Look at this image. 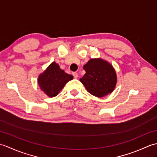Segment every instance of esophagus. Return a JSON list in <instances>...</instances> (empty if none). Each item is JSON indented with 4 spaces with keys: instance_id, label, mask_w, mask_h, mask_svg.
I'll use <instances>...</instances> for the list:
<instances>
[{
    "instance_id": "34e87169",
    "label": "esophagus",
    "mask_w": 157,
    "mask_h": 157,
    "mask_svg": "<svg viewBox=\"0 0 157 157\" xmlns=\"http://www.w3.org/2000/svg\"><path fill=\"white\" fill-rule=\"evenodd\" d=\"M72 75H73V77H74V78H78V73H76V72H73V73H72Z\"/></svg>"
}]
</instances>
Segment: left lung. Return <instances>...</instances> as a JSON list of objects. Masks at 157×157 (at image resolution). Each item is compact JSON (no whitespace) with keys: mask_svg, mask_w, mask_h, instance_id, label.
I'll return each mask as SVG.
<instances>
[{"mask_svg":"<svg viewBox=\"0 0 157 157\" xmlns=\"http://www.w3.org/2000/svg\"><path fill=\"white\" fill-rule=\"evenodd\" d=\"M83 68L86 73L79 81L92 95L102 98L114 90L117 77L111 63L101 58L91 59Z\"/></svg>","mask_w":157,"mask_h":157,"instance_id":"8db88e82","label":"left lung"}]
</instances>
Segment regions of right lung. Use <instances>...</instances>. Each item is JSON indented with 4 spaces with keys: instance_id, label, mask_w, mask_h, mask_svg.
Wrapping results in <instances>:
<instances>
[{
    "instance_id": "1",
    "label": "right lung",
    "mask_w": 157,
    "mask_h": 157,
    "mask_svg": "<svg viewBox=\"0 0 157 157\" xmlns=\"http://www.w3.org/2000/svg\"><path fill=\"white\" fill-rule=\"evenodd\" d=\"M73 79V76L66 73L56 62H52L39 75L38 84L41 90L48 97H54Z\"/></svg>"
}]
</instances>
